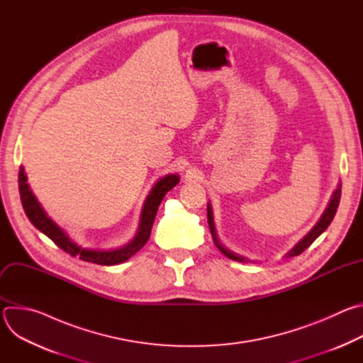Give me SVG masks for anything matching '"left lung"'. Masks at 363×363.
<instances>
[{
    "mask_svg": "<svg viewBox=\"0 0 363 363\" xmlns=\"http://www.w3.org/2000/svg\"><path fill=\"white\" fill-rule=\"evenodd\" d=\"M340 188H342V184H339V185H337V189L333 192L332 199H330V202H329V205H328V208L325 210V213H323V216L320 217V220L318 221V224H316L312 230H310V231L286 254V257H294V255L301 254L310 244H312V242L330 225V223H332V220H333V217H335V214H336V211H337L339 202H340V194H342V189H340ZM206 214H208V225H210V230H211L214 242H216V245L220 248V251H221L223 254H225L228 258H231V260H235V262H240V263H245L247 260H245V258H244L242 255H238V254H235V252L227 250V248L218 241L217 233H216V227H214V218H213L211 203H208V206H206Z\"/></svg>",
    "mask_w": 363,
    "mask_h": 363,
    "instance_id": "left-lung-1",
    "label": "left lung"
}]
</instances>
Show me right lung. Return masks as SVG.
<instances>
[{"instance_id":"add662e5","label":"right lung","mask_w":363,"mask_h":363,"mask_svg":"<svg viewBox=\"0 0 363 363\" xmlns=\"http://www.w3.org/2000/svg\"><path fill=\"white\" fill-rule=\"evenodd\" d=\"M179 182V177L175 174H169L160 179L155 186L152 188L150 194L147 195L142 216H140V224L139 230L135 235V238L115 250H89L77 245L73 240H70L66 233L53 221L51 218L47 217L44 210L41 208V205L38 203L37 198L31 192L28 184H27V177L24 172V168L20 167L18 172V189H20V196H21V203L23 208L31 221V224L40 230L43 234H45L51 241H53L57 247H60L63 251L69 252L73 257H79L83 262L100 264V266H115L119 263L126 262L128 258H130L135 252H138L149 240L150 230L155 221V217H157L158 213V206L164 196L167 195L168 191H171L177 184Z\"/></svg>"}]
</instances>
